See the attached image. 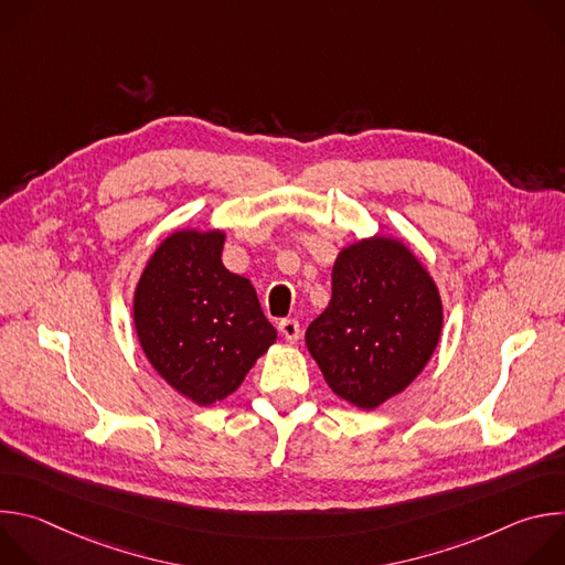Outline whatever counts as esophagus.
Listing matches in <instances>:
<instances>
[{
  "label": "esophagus",
  "mask_w": 565,
  "mask_h": 565,
  "mask_svg": "<svg viewBox=\"0 0 565 565\" xmlns=\"http://www.w3.org/2000/svg\"><path fill=\"white\" fill-rule=\"evenodd\" d=\"M279 333L286 338V342L295 344L299 340V321L297 319H281L279 321Z\"/></svg>",
  "instance_id": "obj_1"
}]
</instances>
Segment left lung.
<instances>
[{
  "label": "left lung",
  "instance_id": "8db88e82",
  "mask_svg": "<svg viewBox=\"0 0 565 565\" xmlns=\"http://www.w3.org/2000/svg\"><path fill=\"white\" fill-rule=\"evenodd\" d=\"M331 279L306 347L335 395L373 412L429 364L445 319L440 290L405 241L386 234L344 246Z\"/></svg>",
  "mask_w": 565,
  "mask_h": 565
}]
</instances>
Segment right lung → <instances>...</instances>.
Returning a JSON list of instances; mask_svg holds the SVG:
<instances>
[{
  "label": "right lung",
  "instance_id": "right-lung-1",
  "mask_svg": "<svg viewBox=\"0 0 565 565\" xmlns=\"http://www.w3.org/2000/svg\"><path fill=\"white\" fill-rule=\"evenodd\" d=\"M223 244L225 230H174L134 290V329L147 362L196 407L232 395L277 342L250 279L223 266Z\"/></svg>",
  "mask_w": 565,
  "mask_h": 565
}]
</instances>
